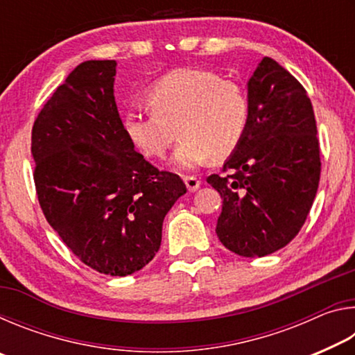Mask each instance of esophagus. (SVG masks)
Returning <instances> with one entry per match:
<instances>
[{
  "mask_svg": "<svg viewBox=\"0 0 355 355\" xmlns=\"http://www.w3.org/2000/svg\"><path fill=\"white\" fill-rule=\"evenodd\" d=\"M184 183H186V186H188V189L191 191V192H194V191H197L200 188V184H202V182L197 177H194V175H186L184 177Z\"/></svg>",
  "mask_w": 355,
  "mask_h": 355,
  "instance_id": "34e87169",
  "label": "esophagus"
}]
</instances>
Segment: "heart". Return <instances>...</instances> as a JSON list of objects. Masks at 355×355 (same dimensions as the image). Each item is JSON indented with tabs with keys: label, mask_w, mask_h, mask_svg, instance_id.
<instances>
[{
	"label": "heart",
	"mask_w": 355,
	"mask_h": 355,
	"mask_svg": "<svg viewBox=\"0 0 355 355\" xmlns=\"http://www.w3.org/2000/svg\"><path fill=\"white\" fill-rule=\"evenodd\" d=\"M147 101L152 111L133 110L123 116L125 136L147 158H163L180 133L183 141L173 163L182 169H194L211 156L230 155L248 128L244 89L207 69L169 71L148 87Z\"/></svg>",
	"instance_id": "1"
}]
</instances>
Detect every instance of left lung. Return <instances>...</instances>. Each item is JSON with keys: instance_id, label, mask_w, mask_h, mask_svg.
I'll return each instance as SVG.
<instances>
[{"instance_id": "left-lung-1", "label": "left lung", "mask_w": 355, "mask_h": 355, "mask_svg": "<svg viewBox=\"0 0 355 355\" xmlns=\"http://www.w3.org/2000/svg\"><path fill=\"white\" fill-rule=\"evenodd\" d=\"M243 141L207 182L222 197L216 233L228 250L264 257L302 228L320 184L316 120L307 91L290 71L263 58L248 83Z\"/></svg>"}]
</instances>
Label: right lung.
Wrapping results in <instances>:
<instances>
[{"instance_id":"1","label":"right lung","mask_w":355,"mask_h":355,"mask_svg":"<svg viewBox=\"0 0 355 355\" xmlns=\"http://www.w3.org/2000/svg\"><path fill=\"white\" fill-rule=\"evenodd\" d=\"M116 65L86 61L65 78L35 119L31 153L48 224L89 268L123 277L153 260L163 220L186 186L125 136Z\"/></svg>"}]
</instances>
